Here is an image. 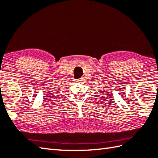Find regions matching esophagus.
<instances>
[{"instance_id":"34e87169","label":"esophagus","mask_w":158,"mask_h":158,"mask_svg":"<svg viewBox=\"0 0 158 158\" xmlns=\"http://www.w3.org/2000/svg\"><path fill=\"white\" fill-rule=\"evenodd\" d=\"M82 81L81 79H77V82H80V81Z\"/></svg>"}]
</instances>
